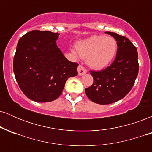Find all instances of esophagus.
Instances as JSON below:
<instances>
[{
    "mask_svg": "<svg viewBox=\"0 0 152 152\" xmlns=\"http://www.w3.org/2000/svg\"><path fill=\"white\" fill-rule=\"evenodd\" d=\"M87 72V70L83 67V66L79 65L78 67V76H82V75L85 74Z\"/></svg>",
    "mask_w": 152,
    "mask_h": 152,
    "instance_id": "34e87169",
    "label": "esophagus"
}]
</instances>
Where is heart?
<instances>
[{"label": "heart", "instance_id": "1", "mask_svg": "<svg viewBox=\"0 0 152 152\" xmlns=\"http://www.w3.org/2000/svg\"><path fill=\"white\" fill-rule=\"evenodd\" d=\"M78 55L86 58V63L94 69H102L111 64L118 50L117 41L111 36L94 35L76 44ZM76 55L75 50H72Z\"/></svg>", "mask_w": 152, "mask_h": 152}]
</instances>
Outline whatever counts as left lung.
<instances>
[{"instance_id":"left-lung-1","label":"left lung","mask_w":152,"mask_h":152,"mask_svg":"<svg viewBox=\"0 0 152 152\" xmlns=\"http://www.w3.org/2000/svg\"><path fill=\"white\" fill-rule=\"evenodd\" d=\"M105 33L117 41L116 58L105 69L90 71L94 83L85 89L91 101L103 105L112 104L126 96L133 87L139 73L138 53L135 46L125 36L113 32Z\"/></svg>"}]
</instances>
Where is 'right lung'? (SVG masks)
<instances>
[{"label":"right lung","instance_id":"1","mask_svg":"<svg viewBox=\"0 0 152 152\" xmlns=\"http://www.w3.org/2000/svg\"><path fill=\"white\" fill-rule=\"evenodd\" d=\"M60 34L34 30L19 39L13 58V72L26 96L36 102H50L61 94L66 81L77 76V63L71 62L57 46Z\"/></svg>","mask_w":152,"mask_h":152}]
</instances>
